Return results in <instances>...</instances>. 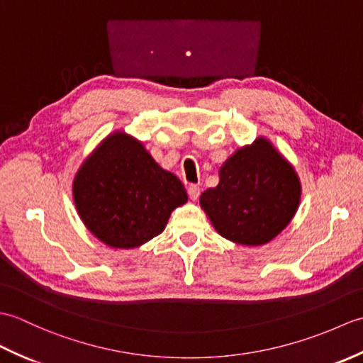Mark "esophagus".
<instances>
[{"instance_id": "1", "label": "esophagus", "mask_w": 363, "mask_h": 363, "mask_svg": "<svg viewBox=\"0 0 363 363\" xmlns=\"http://www.w3.org/2000/svg\"><path fill=\"white\" fill-rule=\"evenodd\" d=\"M187 191H189V196H190L191 201H196V199L199 198V195H201V189H199L198 186H195V184H191V186H189Z\"/></svg>"}]
</instances>
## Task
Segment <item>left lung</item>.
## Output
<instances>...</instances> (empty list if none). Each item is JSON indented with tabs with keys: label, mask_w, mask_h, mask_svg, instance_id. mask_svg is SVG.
<instances>
[{
	"label": "left lung",
	"mask_w": 363,
	"mask_h": 363,
	"mask_svg": "<svg viewBox=\"0 0 363 363\" xmlns=\"http://www.w3.org/2000/svg\"><path fill=\"white\" fill-rule=\"evenodd\" d=\"M301 198L295 169L267 138L237 150L199 204L217 233L246 246L268 243L291 221Z\"/></svg>",
	"instance_id": "left-lung-1"
}]
</instances>
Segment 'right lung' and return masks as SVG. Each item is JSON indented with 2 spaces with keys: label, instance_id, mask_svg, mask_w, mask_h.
Instances as JSON below:
<instances>
[{
  "label": "right lung",
  "instance_id": "obj_1",
  "mask_svg": "<svg viewBox=\"0 0 363 363\" xmlns=\"http://www.w3.org/2000/svg\"><path fill=\"white\" fill-rule=\"evenodd\" d=\"M73 198L91 234L112 248L129 250L159 235L176 207L187 203V191L140 142L115 133L76 173Z\"/></svg>",
  "mask_w": 363,
  "mask_h": 363
}]
</instances>
